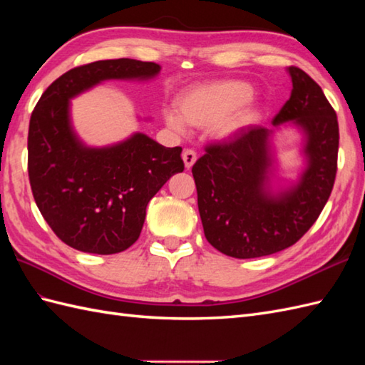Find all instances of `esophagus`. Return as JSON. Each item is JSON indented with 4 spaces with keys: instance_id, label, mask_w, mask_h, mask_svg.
<instances>
[{
    "instance_id": "esophagus-1",
    "label": "esophagus",
    "mask_w": 365,
    "mask_h": 365,
    "mask_svg": "<svg viewBox=\"0 0 365 365\" xmlns=\"http://www.w3.org/2000/svg\"><path fill=\"white\" fill-rule=\"evenodd\" d=\"M182 158L185 161V168L190 169L192 165H195L197 155H196V152L192 150V149H185L183 153H182Z\"/></svg>"
}]
</instances>
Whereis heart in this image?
Segmentation results:
<instances>
[{
  "mask_svg": "<svg viewBox=\"0 0 365 365\" xmlns=\"http://www.w3.org/2000/svg\"><path fill=\"white\" fill-rule=\"evenodd\" d=\"M252 88L243 81H215L188 89L177 100V111H165L166 123L183 131L185 123L197 128L215 125L221 138L235 135L250 123L252 108L246 102Z\"/></svg>",
  "mask_w": 365,
  "mask_h": 365,
  "instance_id": "b5f03b06",
  "label": "heart"
}]
</instances>
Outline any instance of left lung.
Returning a JSON list of instances; mask_svg holds the SVG:
<instances>
[{
    "label": "left lung",
    "instance_id": "obj_1",
    "mask_svg": "<svg viewBox=\"0 0 365 365\" xmlns=\"http://www.w3.org/2000/svg\"><path fill=\"white\" fill-rule=\"evenodd\" d=\"M289 73L292 96L273 125L293 120L306 133L309 166L297 187L279 196L265 190L271 130L260 125L207 145L191 169L205 238L230 257H263L297 243L319 218L334 187L339 152L334 108L304 71L292 66Z\"/></svg>",
    "mask_w": 365,
    "mask_h": 365
}]
</instances>
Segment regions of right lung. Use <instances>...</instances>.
<instances>
[{"label":"right lung","instance_id":"obj_1","mask_svg":"<svg viewBox=\"0 0 365 365\" xmlns=\"http://www.w3.org/2000/svg\"><path fill=\"white\" fill-rule=\"evenodd\" d=\"M160 68L128 58L78 66L46 88L31 114V191L46 224L73 250L125 251L141 234L149 200L185 165L182 147L143 133L105 149L84 147L68 120V98L105 80L150 78Z\"/></svg>","mask_w":365,"mask_h":365}]
</instances>
